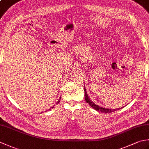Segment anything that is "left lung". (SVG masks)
<instances>
[{
  "label": "left lung",
  "mask_w": 149,
  "mask_h": 149,
  "mask_svg": "<svg viewBox=\"0 0 149 149\" xmlns=\"http://www.w3.org/2000/svg\"><path fill=\"white\" fill-rule=\"evenodd\" d=\"M84 97H85V100H86V102L87 103H88L90 104V106L93 108L94 109H95L97 111H99L101 112V113H110L111 112H114V111H116L122 108H116V109H109V108H106V107H100L99 106H97V104H95L93 102H92L90 99L89 97L88 96L87 93H86V91L85 90V88L84 87Z\"/></svg>",
  "instance_id": "left-lung-1"
}]
</instances>
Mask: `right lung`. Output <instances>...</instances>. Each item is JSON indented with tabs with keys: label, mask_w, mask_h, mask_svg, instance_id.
<instances>
[{
	"label": "right lung",
	"mask_w": 149,
	"mask_h": 149,
	"mask_svg": "<svg viewBox=\"0 0 149 149\" xmlns=\"http://www.w3.org/2000/svg\"><path fill=\"white\" fill-rule=\"evenodd\" d=\"M59 100L58 101V102H57V104H58V103H59Z\"/></svg>",
	"instance_id": "1"
}]
</instances>
